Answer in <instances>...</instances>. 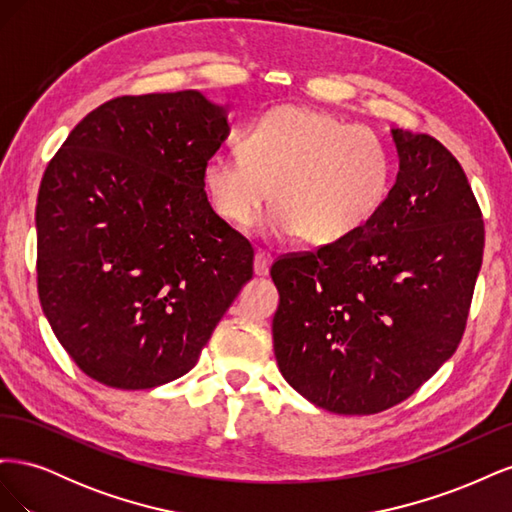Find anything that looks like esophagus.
<instances>
[{
  "label": "esophagus",
  "mask_w": 512,
  "mask_h": 512,
  "mask_svg": "<svg viewBox=\"0 0 512 512\" xmlns=\"http://www.w3.org/2000/svg\"><path fill=\"white\" fill-rule=\"evenodd\" d=\"M269 267H271V254L265 252V250H256V256H254V273L258 277H265L269 275Z\"/></svg>",
  "instance_id": "1"
}]
</instances>
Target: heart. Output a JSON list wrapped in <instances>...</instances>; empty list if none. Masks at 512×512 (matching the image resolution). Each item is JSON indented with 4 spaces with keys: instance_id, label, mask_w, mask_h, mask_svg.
<instances>
[{
    "instance_id": "1",
    "label": "heart",
    "mask_w": 512,
    "mask_h": 512,
    "mask_svg": "<svg viewBox=\"0 0 512 512\" xmlns=\"http://www.w3.org/2000/svg\"><path fill=\"white\" fill-rule=\"evenodd\" d=\"M393 162L380 138L314 108L284 104L262 113L243 151L205 162V188L220 218L252 226L269 205L267 230L309 243H335L365 228L391 192Z\"/></svg>"
}]
</instances>
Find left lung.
<instances>
[{
  "label": "left lung",
  "instance_id": "left-lung-1",
  "mask_svg": "<svg viewBox=\"0 0 512 512\" xmlns=\"http://www.w3.org/2000/svg\"><path fill=\"white\" fill-rule=\"evenodd\" d=\"M393 141L399 173L376 218L271 265L277 367L335 414L389 410L451 359L483 262V213L453 153L421 132Z\"/></svg>",
  "mask_w": 512,
  "mask_h": 512
}]
</instances>
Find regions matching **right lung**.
I'll use <instances>...</instances> for the list:
<instances>
[{
    "label": "right lung",
    "mask_w": 512,
    "mask_h": 512,
    "mask_svg": "<svg viewBox=\"0 0 512 512\" xmlns=\"http://www.w3.org/2000/svg\"><path fill=\"white\" fill-rule=\"evenodd\" d=\"M226 136V108L200 91L121 96L46 166L38 297L59 344L100 384L141 391L188 374L252 280V243L205 192V162Z\"/></svg>",
    "instance_id": "1"
}]
</instances>
